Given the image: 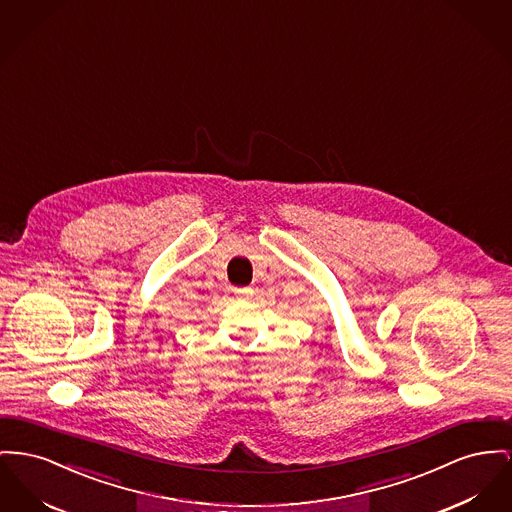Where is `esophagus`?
<instances>
[{"instance_id": "esophagus-1", "label": "esophagus", "mask_w": 512, "mask_h": 512, "mask_svg": "<svg viewBox=\"0 0 512 512\" xmlns=\"http://www.w3.org/2000/svg\"><path fill=\"white\" fill-rule=\"evenodd\" d=\"M234 294L243 298V296H247V294H249V290H247V288H236V290H234Z\"/></svg>"}]
</instances>
